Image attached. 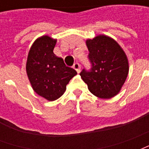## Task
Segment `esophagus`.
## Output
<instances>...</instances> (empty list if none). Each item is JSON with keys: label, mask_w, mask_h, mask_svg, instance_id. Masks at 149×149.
<instances>
[{"label": "esophagus", "mask_w": 149, "mask_h": 149, "mask_svg": "<svg viewBox=\"0 0 149 149\" xmlns=\"http://www.w3.org/2000/svg\"><path fill=\"white\" fill-rule=\"evenodd\" d=\"M73 68L77 72V73H79L80 71H81V66H80V65L78 63H75L74 65H73Z\"/></svg>", "instance_id": "34e87169"}]
</instances>
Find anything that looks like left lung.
I'll use <instances>...</instances> for the list:
<instances>
[{
  "label": "left lung",
  "instance_id": "left-lung-1",
  "mask_svg": "<svg viewBox=\"0 0 149 149\" xmlns=\"http://www.w3.org/2000/svg\"><path fill=\"white\" fill-rule=\"evenodd\" d=\"M92 63L90 72H81L82 80L94 96L110 99L121 90L129 71L126 53L112 37L100 34L86 40Z\"/></svg>",
  "mask_w": 149,
  "mask_h": 149
}]
</instances>
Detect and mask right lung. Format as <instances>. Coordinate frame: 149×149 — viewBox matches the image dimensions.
Wrapping results in <instances>:
<instances>
[{"label":"right lung","mask_w":149,"mask_h":149,"mask_svg":"<svg viewBox=\"0 0 149 149\" xmlns=\"http://www.w3.org/2000/svg\"><path fill=\"white\" fill-rule=\"evenodd\" d=\"M56 43V39L48 35L38 37L31 46L26 61V73L33 89L49 101L61 97L69 81L77 74L54 54Z\"/></svg>","instance_id":"add662e5"}]
</instances>
